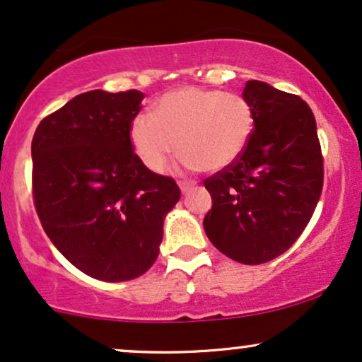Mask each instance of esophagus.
<instances>
[{
	"mask_svg": "<svg viewBox=\"0 0 362 362\" xmlns=\"http://www.w3.org/2000/svg\"><path fill=\"white\" fill-rule=\"evenodd\" d=\"M180 188H181L182 194H188V193H191V191H193L194 182L193 181H180Z\"/></svg>",
	"mask_w": 362,
	"mask_h": 362,
	"instance_id": "esophagus-1",
	"label": "esophagus"
}]
</instances>
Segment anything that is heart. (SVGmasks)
<instances>
[{"label":"heart","mask_w":362,"mask_h":362,"mask_svg":"<svg viewBox=\"0 0 362 362\" xmlns=\"http://www.w3.org/2000/svg\"><path fill=\"white\" fill-rule=\"evenodd\" d=\"M254 129L256 115L245 98L185 86L160 96L154 115L139 113L132 120L130 142L152 173H163L176 151L186 169L216 173L240 159Z\"/></svg>","instance_id":"1"}]
</instances>
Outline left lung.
<instances>
[{
	"label": "left lung",
	"mask_w": 362,
	"mask_h": 362,
	"mask_svg": "<svg viewBox=\"0 0 362 362\" xmlns=\"http://www.w3.org/2000/svg\"><path fill=\"white\" fill-rule=\"evenodd\" d=\"M242 96L256 129L230 168L206 177L211 210L203 227L220 252L242 264L281 256L305 230L324 186L317 123L300 96L247 81Z\"/></svg>",
	"instance_id": "8db88e82"
}]
</instances>
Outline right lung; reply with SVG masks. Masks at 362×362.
Masks as SVG:
<instances>
[{
	"label": "right lung",
	"instance_id": "add662e5",
	"mask_svg": "<svg viewBox=\"0 0 362 362\" xmlns=\"http://www.w3.org/2000/svg\"><path fill=\"white\" fill-rule=\"evenodd\" d=\"M144 95L83 93L38 123L32 140L33 203L71 264L101 281L151 269L164 218L180 202L173 177L144 165L130 142Z\"/></svg>",
	"mask_w": 362,
	"mask_h": 362
}]
</instances>
